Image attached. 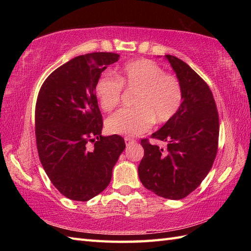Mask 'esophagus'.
Segmentation results:
<instances>
[{
	"label": "esophagus",
	"instance_id": "obj_1",
	"mask_svg": "<svg viewBox=\"0 0 251 251\" xmlns=\"http://www.w3.org/2000/svg\"><path fill=\"white\" fill-rule=\"evenodd\" d=\"M136 141L132 139V138H129V137H125V143H126V146H129V145H131V143H135Z\"/></svg>",
	"mask_w": 251,
	"mask_h": 251
}]
</instances>
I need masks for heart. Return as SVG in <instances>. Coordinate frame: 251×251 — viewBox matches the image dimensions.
<instances>
[{
	"instance_id": "obj_1",
	"label": "heart",
	"mask_w": 251,
	"mask_h": 251,
	"mask_svg": "<svg viewBox=\"0 0 251 251\" xmlns=\"http://www.w3.org/2000/svg\"><path fill=\"white\" fill-rule=\"evenodd\" d=\"M123 88L136 92L135 109L117 111L106 120V129L112 134L138 136L148 131L154 122H169L179 111L183 93L179 79L149 59L128 62L116 77L100 76L95 92L103 111L110 112L121 103Z\"/></svg>"
}]
</instances>
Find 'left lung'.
Listing matches in <instances>:
<instances>
[{"label":"left lung","mask_w":251,"mask_h":251,"mask_svg":"<svg viewBox=\"0 0 251 251\" xmlns=\"http://www.w3.org/2000/svg\"><path fill=\"white\" fill-rule=\"evenodd\" d=\"M165 57L182 86V103L173 119L151 136L167 142L166 150L141 139L145 155L138 174L142 184L156 195L181 200L201 183L215 162L219 114L204 79L179 58Z\"/></svg>","instance_id":"1"}]
</instances>
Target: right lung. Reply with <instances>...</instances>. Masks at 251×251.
<instances>
[{
	"mask_svg": "<svg viewBox=\"0 0 251 251\" xmlns=\"http://www.w3.org/2000/svg\"><path fill=\"white\" fill-rule=\"evenodd\" d=\"M119 57L90 52L73 58L50 74L37 95L40 161L55 188L72 201H87L101 193L126 147L119 135L101 136L103 121L95 93L101 73Z\"/></svg>",
	"mask_w": 251,
	"mask_h": 251,
	"instance_id": "right-lung-1",
	"label": "right lung"
}]
</instances>
